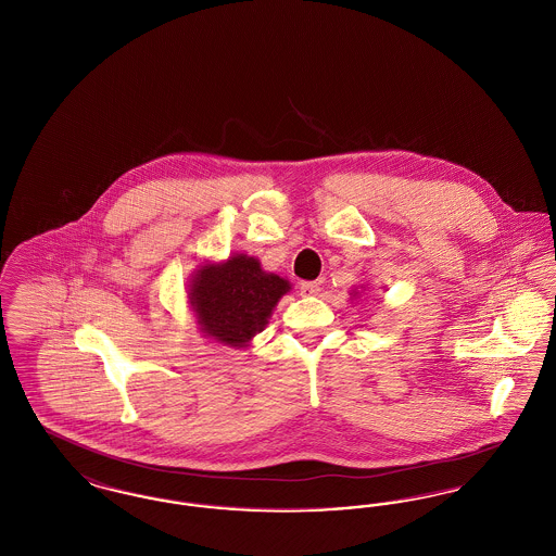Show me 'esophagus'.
Returning <instances> with one entry per match:
<instances>
[{
	"instance_id": "1",
	"label": "esophagus",
	"mask_w": 556,
	"mask_h": 556,
	"mask_svg": "<svg viewBox=\"0 0 556 556\" xmlns=\"http://www.w3.org/2000/svg\"><path fill=\"white\" fill-rule=\"evenodd\" d=\"M318 291H320V286H318L317 281L300 283V295H317Z\"/></svg>"
}]
</instances>
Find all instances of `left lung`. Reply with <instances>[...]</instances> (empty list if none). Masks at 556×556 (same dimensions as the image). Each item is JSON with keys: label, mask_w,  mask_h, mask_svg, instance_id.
Here are the masks:
<instances>
[{"label": "left lung", "mask_w": 556, "mask_h": 556, "mask_svg": "<svg viewBox=\"0 0 556 556\" xmlns=\"http://www.w3.org/2000/svg\"><path fill=\"white\" fill-rule=\"evenodd\" d=\"M352 293H354V298H356V293H358V291H352Z\"/></svg>", "instance_id": "1"}]
</instances>
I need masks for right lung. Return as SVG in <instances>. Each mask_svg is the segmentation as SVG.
Returning <instances> with one entry per match:
<instances>
[{"instance_id": "right-lung-1", "label": "right lung", "mask_w": 556, "mask_h": 556, "mask_svg": "<svg viewBox=\"0 0 556 556\" xmlns=\"http://www.w3.org/2000/svg\"><path fill=\"white\" fill-rule=\"evenodd\" d=\"M290 290V281L263 270L258 258L236 254L225 263L200 266L191 275L187 298L206 338L245 348Z\"/></svg>"}]
</instances>
